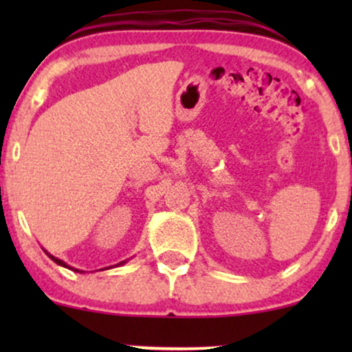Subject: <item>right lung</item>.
Segmentation results:
<instances>
[{"instance_id": "right-lung-1", "label": "right lung", "mask_w": 352, "mask_h": 352, "mask_svg": "<svg viewBox=\"0 0 352 352\" xmlns=\"http://www.w3.org/2000/svg\"><path fill=\"white\" fill-rule=\"evenodd\" d=\"M47 254H50V253H47ZM50 258H51L52 261H54V263H58V265H60V266H67L66 263H64V261H60L59 258H54V256H52V254H50ZM122 263H124V261H120L119 265H122ZM74 272H79V270H74Z\"/></svg>"}]
</instances>
